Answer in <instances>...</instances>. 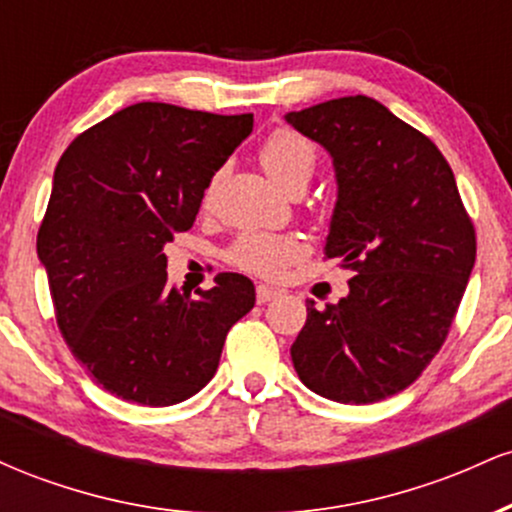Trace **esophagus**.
<instances>
[{"label": "esophagus", "mask_w": 512, "mask_h": 512, "mask_svg": "<svg viewBox=\"0 0 512 512\" xmlns=\"http://www.w3.org/2000/svg\"><path fill=\"white\" fill-rule=\"evenodd\" d=\"M279 296H281V293L276 291V289H272V286H264V284L257 286V303L276 301V298H279Z\"/></svg>", "instance_id": "obj_1"}]
</instances>
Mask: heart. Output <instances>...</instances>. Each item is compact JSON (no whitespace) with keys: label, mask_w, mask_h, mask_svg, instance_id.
Here are the masks:
<instances>
[{"label":"heart","mask_w":512,"mask_h":512,"mask_svg":"<svg viewBox=\"0 0 512 512\" xmlns=\"http://www.w3.org/2000/svg\"><path fill=\"white\" fill-rule=\"evenodd\" d=\"M260 161L276 185L291 190L298 182H308L313 178L315 146L293 129H276L264 142ZM301 255L303 243L296 236L267 231L243 233L228 250V260L243 272L257 276H276L286 264L298 260Z\"/></svg>","instance_id":"b5f03b06"}]
</instances>
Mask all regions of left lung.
<instances>
[{"label":"left lung","mask_w":512,"mask_h":512,"mask_svg":"<svg viewBox=\"0 0 512 512\" xmlns=\"http://www.w3.org/2000/svg\"><path fill=\"white\" fill-rule=\"evenodd\" d=\"M284 120L332 158L325 255L356 274L339 303H305L293 368L332 402H380L414 383L448 337L477 257L474 226L436 144L383 103L334 98Z\"/></svg>","instance_id":"8db88e82"}]
</instances>
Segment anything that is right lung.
Segmentation results:
<instances>
[{
	"mask_svg": "<svg viewBox=\"0 0 512 512\" xmlns=\"http://www.w3.org/2000/svg\"><path fill=\"white\" fill-rule=\"evenodd\" d=\"M250 132V113L137 103L79 134L57 163L38 260L64 342L110 395L144 407L197 395L255 305L252 281L233 272L182 296L163 252Z\"/></svg>",
	"mask_w": 512,
	"mask_h": 512,
	"instance_id": "1",
	"label": "right lung"
}]
</instances>
